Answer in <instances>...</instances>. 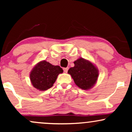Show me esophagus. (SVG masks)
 I'll list each match as a JSON object with an SVG mask.
<instances>
[{"label":"esophagus","instance_id":"esophagus-1","mask_svg":"<svg viewBox=\"0 0 132 132\" xmlns=\"http://www.w3.org/2000/svg\"><path fill=\"white\" fill-rule=\"evenodd\" d=\"M68 69H69V68H64V69H63V70H64V72H67Z\"/></svg>","mask_w":132,"mask_h":132}]
</instances>
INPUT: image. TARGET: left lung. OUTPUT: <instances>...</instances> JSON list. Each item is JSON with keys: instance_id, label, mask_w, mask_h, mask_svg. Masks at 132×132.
<instances>
[{"instance_id": "obj_1", "label": "left lung", "mask_w": 132, "mask_h": 132, "mask_svg": "<svg viewBox=\"0 0 132 132\" xmlns=\"http://www.w3.org/2000/svg\"><path fill=\"white\" fill-rule=\"evenodd\" d=\"M75 66L68 71L75 84L84 90L92 88L96 82L99 71L91 62L84 59H78L74 62Z\"/></svg>"}]
</instances>
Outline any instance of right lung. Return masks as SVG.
Returning a JSON list of instances; mask_svg holds the SVG:
<instances>
[{"instance_id":"1","label":"right lung","mask_w":132,"mask_h":132,"mask_svg":"<svg viewBox=\"0 0 132 132\" xmlns=\"http://www.w3.org/2000/svg\"><path fill=\"white\" fill-rule=\"evenodd\" d=\"M63 72V69L60 66H54L46 61H42L39 62L30 72V81L36 89L46 90L53 86L57 76Z\"/></svg>"}]
</instances>
